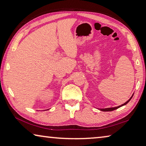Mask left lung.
Instances as JSON below:
<instances>
[{"mask_svg":"<svg viewBox=\"0 0 146 146\" xmlns=\"http://www.w3.org/2000/svg\"><path fill=\"white\" fill-rule=\"evenodd\" d=\"M133 95L131 96V98H129V99L127 101V102H125V103H123V104L120 105V106H117V107H115V108H104V109H98V110H100V111H113V110H117V109L119 108H120V107H122V106H125V104H127L129 102L130 100L131 99L132 97H133Z\"/></svg>","mask_w":146,"mask_h":146,"instance_id":"8db88e82","label":"left lung"}]
</instances>
